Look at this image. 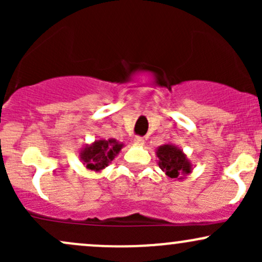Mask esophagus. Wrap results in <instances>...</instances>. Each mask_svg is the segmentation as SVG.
<instances>
[{
	"instance_id": "obj_1",
	"label": "esophagus",
	"mask_w": 262,
	"mask_h": 262,
	"mask_svg": "<svg viewBox=\"0 0 262 262\" xmlns=\"http://www.w3.org/2000/svg\"><path fill=\"white\" fill-rule=\"evenodd\" d=\"M134 144H135V145H143L144 139L141 137H135L134 138Z\"/></svg>"
}]
</instances>
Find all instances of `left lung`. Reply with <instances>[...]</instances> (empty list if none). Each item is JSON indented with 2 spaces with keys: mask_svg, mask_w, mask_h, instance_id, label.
<instances>
[{
  "mask_svg": "<svg viewBox=\"0 0 262 262\" xmlns=\"http://www.w3.org/2000/svg\"><path fill=\"white\" fill-rule=\"evenodd\" d=\"M158 165L170 179L185 180L193 170V165L181 149L171 143H166L156 149Z\"/></svg>",
  "mask_w": 262,
  "mask_h": 262,
  "instance_id": "1",
  "label": "left lung"
}]
</instances>
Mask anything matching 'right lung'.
Returning a JSON list of instances; mask_svg holds the SVG:
<instances>
[{"instance_id": "add662e5", "label": "right lung", "mask_w": 262, "mask_h": 262, "mask_svg": "<svg viewBox=\"0 0 262 262\" xmlns=\"http://www.w3.org/2000/svg\"><path fill=\"white\" fill-rule=\"evenodd\" d=\"M123 146L124 144L113 138L95 140L80 150V160L87 170L101 172L116 159Z\"/></svg>"}]
</instances>
